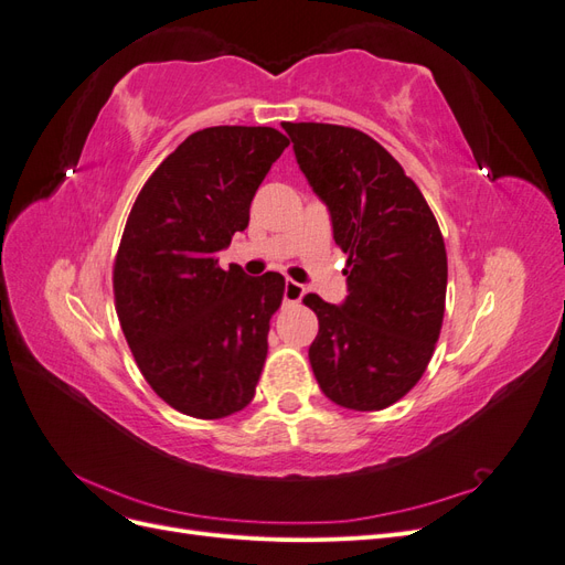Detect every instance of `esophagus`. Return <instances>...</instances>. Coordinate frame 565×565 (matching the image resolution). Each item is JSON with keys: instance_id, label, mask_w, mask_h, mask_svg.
Segmentation results:
<instances>
[{"instance_id": "1", "label": "esophagus", "mask_w": 565, "mask_h": 565, "mask_svg": "<svg viewBox=\"0 0 565 565\" xmlns=\"http://www.w3.org/2000/svg\"><path fill=\"white\" fill-rule=\"evenodd\" d=\"M303 295H306L303 285H299V282H295V280H287V282H285V301L297 303V301L303 299Z\"/></svg>"}]
</instances>
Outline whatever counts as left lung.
<instances>
[{"label": "left lung", "instance_id": "obj_1", "mask_svg": "<svg viewBox=\"0 0 565 565\" xmlns=\"http://www.w3.org/2000/svg\"><path fill=\"white\" fill-rule=\"evenodd\" d=\"M297 164L349 256V295L318 316L309 361L332 403L372 413L401 401L429 365L446 311L448 256L436 216L403 167L367 134L282 122Z\"/></svg>", "mask_w": 565, "mask_h": 565}]
</instances>
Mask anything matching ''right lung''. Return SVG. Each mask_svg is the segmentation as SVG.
Here are the masks:
<instances>
[{"mask_svg":"<svg viewBox=\"0 0 565 565\" xmlns=\"http://www.w3.org/2000/svg\"><path fill=\"white\" fill-rule=\"evenodd\" d=\"M287 146L270 127L195 131L127 218L113 270L117 318L146 382L183 415L221 419L254 398L285 278L224 270L216 254L247 228L256 188Z\"/></svg>","mask_w":565,"mask_h":565,"instance_id":"1","label":"right lung"}]
</instances>
